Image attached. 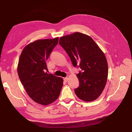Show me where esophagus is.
<instances>
[{"instance_id":"1","label":"esophagus","mask_w":132,"mask_h":132,"mask_svg":"<svg viewBox=\"0 0 132 132\" xmlns=\"http://www.w3.org/2000/svg\"><path fill=\"white\" fill-rule=\"evenodd\" d=\"M64 80L65 81H67L68 80V77L64 78Z\"/></svg>"}]
</instances>
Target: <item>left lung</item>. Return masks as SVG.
Masks as SVG:
<instances>
[{"label": "left lung", "instance_id": "left-lung-1", "mask_svg": "<svg viewBox=\"0 0 132 132\" xmlns=\"http://www.w3.org/2000/svg\"><path fill=\"white\" fill-rule=\"evenodd\" d=\"M59 43L73 66L81 69L77 75L80 85L74 90L76 95L87 102L97 98L107 80L108 64L104 53L93 38L80 32L61 37Z\"/></svg>", "mask_w": 132, "mask_h": 132}]
</instances>
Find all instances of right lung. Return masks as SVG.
Listing matches in <instances>:
<instances>
[{
  "instance_id": "obj_1",
  "label": "right lung",
  "mask_w": 132,
  "mask_h": 132,
  "mask_svg": "<svg viewBox=\"0 0 132 132\" xmlns=\"http://www.w3.org/2000/svg\"><path fill=\"white\" fill-rule=\"evenodd\" d=\"M58 37L39 39L27 45L19 60L18 73L30 97L47 105L59 97L63 79L46 72L47 60L58 43Z\"/></svg>"
}]
</instances>
